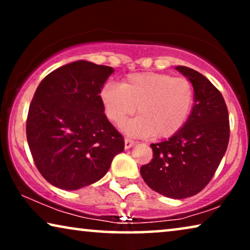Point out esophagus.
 Returning a JSON list of instances; mask_svg holds the SVG:
<instances>
[{"label": "esophagus", "instance_id": "1", "mask_svg": "<svg viewBox=\"0 0 250 250\" xmlns=\"http://www.w3.org/2000/svg\"><path fill=\"white\" fill-rule=\"evenodd\" d=\"M135 143H136V141H134V140H131V139L126 138V139H125V149L132 148V146H134Z\"/></svg>", "mask_w": 250, "mask_h": 250}]
</instances>
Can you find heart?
<instances>
[{
	"mask_svg": "<svg viewBox=\"0 0 250 250\" xmlns=\"http://www.w3.org/2000/svg\"><path fill=\"white\" fill-rule=\"evenodd\" d=\"M101 101L105 116L116 125H123L138 108L140 117L125 126L136 136L151 135L168 139L177 134L189 121L196 102L193 84L186 77L170 74H131L121 85L107 83Z\"/></svg>",
	"mask_w": 250,
	"mask_h": 250,
	"instance_id": "b5f03b06",
	"label": "heart"
}]
</instances>
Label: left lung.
Segmentation results:
<instances>
[{"label": "left lung", "mask_w": 250, "mask_h": 250, "mask_svg": "<svg viewBox=\"0 0 250 250\" xmlns=\"http://www.w3.org/2000/svg\"><path fill=\"white\" fill-rule=\"evenodd\" d=\"M176 69L193 84V111L177 134L150 145L153 158L140 173L156 192L183 199L199 193L213 179L227 151L230 121L223 95L204 75L184 66Z\"/></svg>", "instance_id": "obj_1"}]
</instances>
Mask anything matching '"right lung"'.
<instances>
[{"label": "right lung", "mask_w": 250, "mask_h": 250, "mask_svg": "<svg viewBox=\"0 0 250 250\" xmlns=\"http://www.w3.org/2000/svg\"><path fill=\"white\" fill-rule=\"evenodd\" d=\"M111 67L80 60L46 75L30 102L27 141L42 176L63 190L102 179L124 138L104 115L100 92Z\"/></svg>", "instance_id": "1"}]
</instances>
